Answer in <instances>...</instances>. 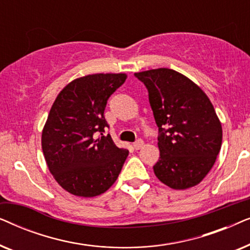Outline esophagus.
I'll list each match as a JSON object with an SVG mask.
<instances>
[{
	"instance_id": "34e87169",
	"label": "esophagus",
	"mask_w": 250,
	"mask_h": 250,
	"mask_svg": "<svg viewBox=\"0 0 250 250\" xmlns=\"http://www.w3.org/2000/svg\"><path fill=\"white\" fill-rule=\"evenodd\" d=\"M143 146H145V142H143L142 140H138V141H136L134 145H133V148H134L135 150H140Z\"/></svg>"
}]
</instances>
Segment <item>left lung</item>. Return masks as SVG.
<instances>
[{"instance_id":"8db88e82","label":"left lung","mask_w":250,"mask_h":250,"mask_svg":"<svg viewBox=\"0 0 250 250\" xmlns=\"http://www.w3.org/2000/svg\"><path fill=\"white\" fill-rule=\"evenodd\" d=\"M134 75L148 88L160 132L155 175L174 190L197 186L214 166L222 146V125L209 98L190 78L168 68Z\"/></svg>"}]
</instances>
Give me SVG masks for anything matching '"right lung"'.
<instances>
[{"mask_svg":"<svg viewBox=\"0 0 250 250\" xmlns=\"http://www.w3.org/2000/svg\"><path fill=\"white\" fill-rule=\"evenodd\" d=\"M127 75L92 74L68 83L54 100L42 131L47 168L59 186L77 197L104 193L116 182L128 156L110 135L104 109ZM101 137L96 138V133Z\"/></svg>","mask_w":250,"mask_h":250,"instance_id":"right-lung-1","label":"right lung"}]
</instances>
